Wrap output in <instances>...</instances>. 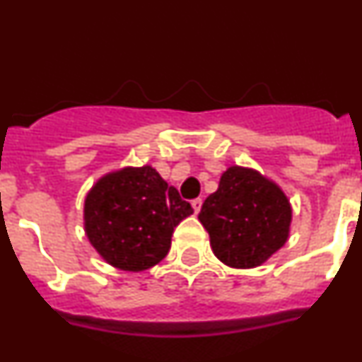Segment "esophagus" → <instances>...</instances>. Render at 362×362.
<instances>
[{
	"instance_id": "esophagus-1",
	"label": "esophagus",
	"mask_w": 362,
	"mask_h": 362,
	"mask_svg": "<svg viewBox=\"0 0 362 362\" xmlns=\"http://www.w3.org/2000/svg\"><path fill=\"white\" fill-rule=\"evenodd\" d=\"M192 206H193V211H195V213H199L200 207H202V199H193Z\"/></svg>"
}]
</instances>
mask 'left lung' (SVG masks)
Wrapping results in <instances>:
<instances>
[{"label": "left lung", "instance_id": "left-lung-1", "mask_svg": "<svg viewBox=\"0 0 362 362\" xmlns=\"http://www.w3.org/2000/svg\"><path fill=\"white\" fill-rule=\"evenodd\" d=\"M200 223L214 255L230 267H257L287 243L292 207L278 185L245 167H228L202 204Z\"/></svg>", "mask_w": 362, "mask_h": 362}]
</instances>
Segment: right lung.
<instances>
[{
    "label": "right lung",
    "instance_id": "obj_1",
    "mask_svg": "<svg viewBox=\"0 0 362 362\" xmlns=\"http://www.w3.org/2000/svg\"><path fill=\"white\" fill-rule=\"evenodd\" d=\"M193 213L153 167H124L98 180L84 202V228L107 264L149 269L170 250L174 227Z\"/></svg>",
    "mask_w": 362,
    "mask_h": 362
}]
</instances>
